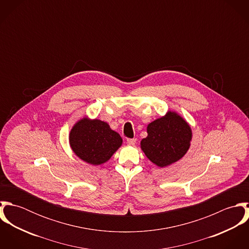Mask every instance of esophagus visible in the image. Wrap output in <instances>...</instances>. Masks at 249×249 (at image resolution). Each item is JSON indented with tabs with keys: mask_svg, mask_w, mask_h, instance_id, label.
Returning <instances> with one entry per match:
<instances>
[{
	"mask_svg": "<svg viewBox=\"0 0 249 249\" xmlns=\"http://www.w3.org/2000/svg\"><path fill=\"white\" fill-rule=\"evenodd\" d=\"M136 141H137V140H136L135 138H133V139H129V138L126 139V142H127L128 144H130V145H134V144L136 143Z\"/></svg>",
	"mask_w": 249,
	"mask_h": 249,
	"instance_id": "obj_1",
	"label": "esophagus"
}]
</instances>
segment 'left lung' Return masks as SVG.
<instances>
[{"instance_id":"1","label":"left lung","mask_w":249,"mask_h":249,"mask_svg":"<svg viewBox=\"0 0 249 249\" xmlns=\"http://www.w3.org/2000/svg\"><path fill=\"white\" fill-rule=\"evenodd\" d=\"M147 137L141 141L145 156L158 167H167L181 159L190 147L192 129L188 123L176 112L150 123Z\"/></svg>"}]
</instances>
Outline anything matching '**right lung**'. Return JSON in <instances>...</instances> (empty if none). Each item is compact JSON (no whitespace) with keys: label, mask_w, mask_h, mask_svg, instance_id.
Listing matches in <instances>:
<instances>
[{"label":"right lung","mask_w":249,"mask_h":249,"mask_svg":"<svg viewBox=\"0 0 249 249\" xmlns=\"http://www.w3.org/2000/svg\"><path fill=\"white\" fill-rule=\"evenodd\" d=\"M72 151L83 161L101 165L122 145L123 139L101 120L83 118L71 128L69 136Z\"/></svg>","instance_id":"right-lung-1"}]
</instances>
